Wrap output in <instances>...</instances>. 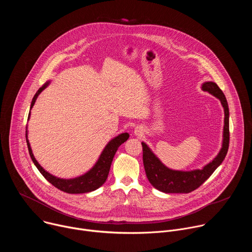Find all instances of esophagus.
<instances>
[{
	"instance_id": "34e87169",
	"label": "esophagus",
	"mask_w": 252,
	"mask_h": 252,
	"mask_svg": "<svg viewBox=\"0 0 252 252\" xmlns=\"http://www.w3.org/2000/svg\"><path fill=\"white\" fill-rule=\"evenodd\" d=\"M142 129L140 128V127H135L134 128V134L135 135H137V136H140V135H142Z\"/></svg>"
}]
</instances>
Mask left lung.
Returning <instances> with one entry per match:
<instances>
[{
	"label": "left lung",
	"mask_w": 252,
	"mask_h": 252,
	"mask_svg": "<svg viewBox=\"0 0 252 252\" xmlns=\"http://www.w3.org/2000/svg\"><path fill=\"white\" fill-rule=\"evenodd\" d=\"M202 91L208 92L215 97H218L224 110V127L222 148L215 158L207 163L201 169H194L190 171L173 170L166 167L155 156L145 142L142 146V160L145 166L146 174L149 182L157 189L165 193H189L198 189L206 179L213 173L221 162L223 161L229 146V111L228 104L224 94L213 82H205Z\"/></svg>",
	"instance_id": "left-lung-1"
}]
</instances>
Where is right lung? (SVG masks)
Instances as JSON below:
<instances>
[{
  "label": "right lung",
  "instance_id": "add662e5",
  "mask_svg": "<svg viewBox=\"0 0 252 252\" xmlns=\"http://www.w3.org/2000/svg\"><path fill=\"white\" fill-rule=\"evenodd\" d=\"M48 85H49V83H46L42 88L39 89V91L37 93H35L34 96L32 97V103H31V109L33 106L34 101H35V99H37L38 95L46 89V87ZM30 115H31V113L29 114L28 120L30 119ZM128 137H129V134L127 132H124V133L119 134L115 138H113L105 146L104 150L102 151L101 155L99 156L98 160L94 165V167L91 170H89L87 173H85L84 175L76 177V178H71V179H63V178L56 177V176L52 175L51 173H49L48 171H46L39 164V162L35 160V158L32 153L30 142L28 140V130L26 128V140H27L29 153H30L32 162L34 163L35 166H37L39 171L43 174V176L47 179L50 184H52L58 189L64 191L66 193H86V192L95 190L96 189L101 187L104 184V182L106 181L107 175H109L111 164H112L113 158H114L118 149L120 148L122 143H124L126 140H127Z\"/></svg>",
  "mask_w": 252,
  "mask_h": 252
}]
</instances>
